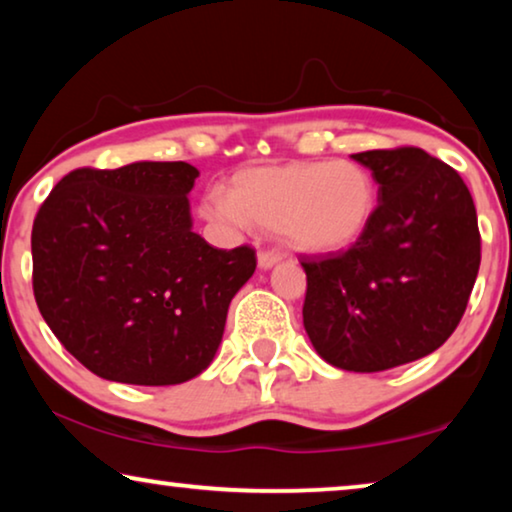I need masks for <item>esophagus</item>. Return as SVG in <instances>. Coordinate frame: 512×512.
Returning <instances> with one entry per match:
<instances>
[{"label":"esophagus","instance_id":"obj_1","mask_svg":"<svg viewBox=\"0 0 512 512\" xmlns=\"http://www.w3.org/2000/svg\"><path fill=\"white\" fill-rule=\"evenodd\" d=\"M280 259H282V255L276 253V250H259L257 253V264H259V269H264V271L273 269Z\"/></svg>","mask_w":512,"mask_h":512}]
</instances>
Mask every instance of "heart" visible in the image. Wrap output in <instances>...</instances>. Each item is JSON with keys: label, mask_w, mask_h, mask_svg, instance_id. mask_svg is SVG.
<instances>
[{"label": "heart", "mask_w": 512, "mask_h": 512, "mask_svg": "<svg viewBox=\"0 0 512 512\" xmlns=\"http://www.w3.org/2000/svg\"><path fill=\"white\" fill-rule=\"evenodd\" d=\"M200 213L230 227L276 230L301 253H342L368 234L377 213V183L354 160L246 167L230 193L211 190Z\"/></svg>", "instance_id": "1"}]
</instances>
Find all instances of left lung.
<instances>
[{
  "label": "left lung",
  "instance_id": "8db88e82",
  "mask_svg": "<svg viewBox=\"0 0 512 512\" xmlns=\"http://www.w3.org/2000/svg\"><path fill=\"white\" fill-rule=\"evenodd\" d=\"M379 183L368 234L345 253L305 257V333L326 363L381 372L418 361L451 338L480 266L467 183L423 149L352 156Z\"/></svg>",
  "mask_w": 512,
  "mask_h": 512
}]
</instances>
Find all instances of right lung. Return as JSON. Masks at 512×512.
I'll use <instances>...</instances> for the list:
<instances>
[{
  "label": "right lung",
  "instance_id": "1",
  "mask_svg": "<svg viewBox=\"0 0 512 512\" xmlns=\"http://www.w3.org/2000/svg\"><path fill=\"white\" fill-rule=\"evenodd\" d=\"M197 167L140 160L73 170L32 227L34 296L57 340L94 375L172 386L209 368L227 308L255 273L250 246L193 232Z\"/></svg>",
  "mask_w": 512,
  "mask_h": 512
}]
</instances>
